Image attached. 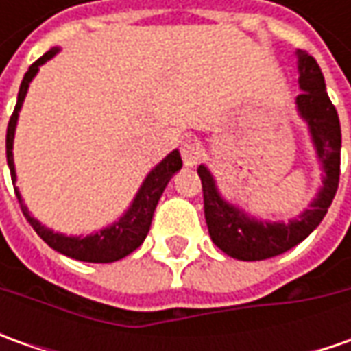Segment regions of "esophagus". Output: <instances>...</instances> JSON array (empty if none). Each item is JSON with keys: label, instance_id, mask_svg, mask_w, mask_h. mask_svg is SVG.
I'll list each match as a JSON object with an SVG mask.
<instances>
[{"label": "esophagus", "instance_id": "esophagus-1", "mask_svg": "<svg viewBox=\"0 0 351 351\" xmlns=\"http://www.w3.org/2000/svg\"><path fill=\"white\" fill-rule=\"evenodd\" d=\"M182 158L185 166L193 168V166H197V164L201 162V158H203V150H201V146H199L197 142L185 141L182 144Z\"/></svg>", "mask_w": 351, "mask_h": 351}]
</instances>
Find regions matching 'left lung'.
<instances>
[{
  "instance_id": "left-lung-1",
  "label": "left lung",
  "mask_w": 351,
  "mask_h": 351,
  "mask_svg": "<svg viewBox=\"0 0 351 351\" xmlns=\"http://www.w3.org/2000/svg\"><path fill=\"white\" fill-rule=\"evenodd\" d=\"M299 58V86L303 93L297 95V107L304 121L308 123L313 142L317 146L318 160L326 171L322 189L299 219L291 223H262L250 219L242 210L228 205L219 195L215 180L205 166H199L197 173L203 185L205 221L209 226L210 240L230 258L244 262H258L279 256L295 248L317 228L324 215L328 213L332 199L338 191L340 182V148L342 132L338 111L326 93L324 75L317 60L306 52L297 50Z\"/></svg>"
}]
</instances>
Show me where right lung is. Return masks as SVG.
I'll list each match as a JSON object with an SVG mask.
<instances>
[{
	"instance_id": "obj_1",
	"label": "right lung",
	"mask_w": 351,
	"mask_h": 351,
	"mask_svg": "<svg viewBox=\"0 0 351 351\" xmlns=\"http://www.w3.org/2000/svg\"><path fill=\"white\" fill-rule=\"evenodd\" d=\"M58 52V48L48 50L47 54H43L38 60L31 64V68L27 70V74L23 77L19 88V95H17V105L13 109V115L9 119L7 125V136H5V150H7V164H9V171H11V180L15 182V166H13V136H15V125H17V117H19V109L23 105V99L27 95L29 84L34 77V74L38 72V66H43L45 62L50 60L54 54ZM182 168V156L178 150H173L171 154H168L158 166H156L148 178L142 183L141 191L136 199L132 201L130 209L127 210L125 217L119 219V223L113 226H107L95 234L80 238V236H64L58 232L48 230L47 226L34 221L33 217L29 215L27 207L21 203L19 191L15 189L17 199L21 203V210L25 215V219L29 221V224L34 228V232L40 236L48 246L56 252H60L68 258H74L80 262H91V263H111L117 260H123L125 256H128L130 252L141 246L144 242V238L150 230L152 224V217H154L156 205L160 201V197L164 193L166 185H168L169 178Z\"/></svg>"
}]
</instances>
